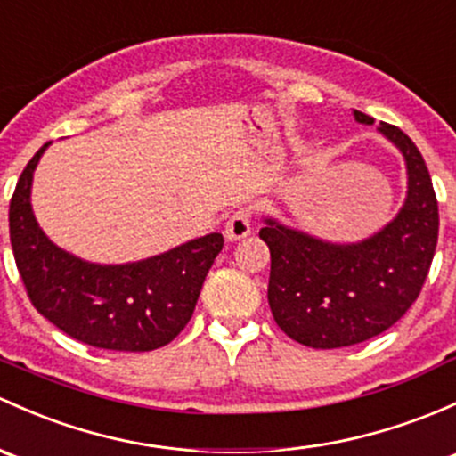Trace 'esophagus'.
I'll use <instances>...</instances> for the list:
<instances>
[{
  "label": "esophagus",
  "instance_id": "34e87169",
  "mask_svg": "<svg viewBox=\"0 0 456 456\" xmlns=\"http://www.w3.org/2000/svg\"><path fill=\"white\" fill-rule=\"evenodd\" d=\"M248 233H251V212L248 209H238L229 216L227 224H224V238L229 242L242 240Z\"/></svg>",
  "mask_w": 456,
  "mask_h": 456
}]
</instances>
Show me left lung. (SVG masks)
Segmentation results:
<instances>
[{"mask_svg":"<svg viewBox=\"0 0 456 456\" xmlns=\"http://www.w3.org/2000/svg\"><path fill=\"white\" fill-rule=\"evenodd\" d=\"M361 124L373 118L354 111ZM378 131L406 161L409 190L391 223L361 242L337 244L265 218L271 251L268 305L292 341L314 349L347 347L389 330L415 304L439 233V209L424 157L393 124Z\"/></svg>","mask_w":456,"mask_h":456,"instance_id":"1","label":"left lung"}]
</instances>
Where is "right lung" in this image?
Here are the masks:
<instances>
[{
  "instance_id": "1",
  "label": "right lung",
  "mask_w": 456,
  "mask_h": 456,
  "mask_svg": "<svg viewBox=\"0 0 456 456\" xmlns=\"http://www.w3.org/2000/svg\"><path fill=\"white\" fill-rule=\"evenodd\" d=\"M47 146L28 161L8 212L14 262L32 305L67 337L91 347H164L191 319L205 275L223 248V233L128 265L80 260L56 247L32 214V176Z\"/></svg>"
}]
</instances>
